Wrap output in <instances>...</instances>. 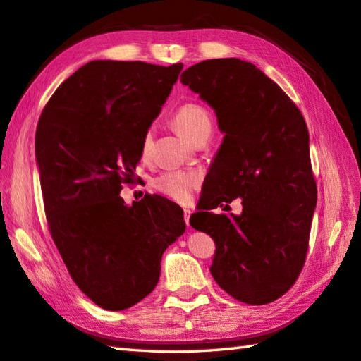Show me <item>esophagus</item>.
<instances>
[{
	"label": "esophagus",
	"mask_w": 361,
	"mask_h": 361,
	"mask_svg": "<svg viewBox=\"0 0 361 361\" xmlns=\"http://www.w3.org/2000/svg\"><path fill=\"white\" fill-rule=\"evenodd\" d=\"M190 216H191V210H188V209L183 210V218H185V224L187 226H190Z\"/></svg>",
	"instance_id": "1"
}]
</instances>
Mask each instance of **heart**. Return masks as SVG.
<instances>
[{
    "label": "heart",
    "mask_w": 361,
    "mask_h": 361,
    "mask_svg": "<svg viewBox=\"0 0 361 361\" xmlns=\"http://www.w3.org/2000/svg\"><path fill=\"white\" fill-rule=\"evenodd\" d=\"M173 124L182 137L188 140L193 138L201 130L212 128V118L209 110L200 102L188 101L183 102L173 115ZM149 149V135L145 134L142 140V148L140 152L146 156ZM201 185V176L196 171L180 170V171H165L159 174L152 180L154 190L170 200L179 204H188L193 200L195 191Z\"/></svg>",
    "instance_id": "heart-1"
}]
</instances>
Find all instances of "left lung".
<instances>
[{"mask_svg": "<svg viewBox=\"0 0 361 361\" xmlns=\"http://www.w3.org/2000/svg\"><path fill=\"white\" fill-rule=\"evenodd\" d=\"M180 82L215 109L224 132L190 224L215 241L210 273L227 294L251 305L273 302L302 271L316 207L304 116L274 80L235 57L196 63ZM237 197L241 216L208 212Z\"/></svg>", "mask_w": 361, "mask_h": 361, "instance_id": "obj_1", "label": "left lung"}]
</instances>
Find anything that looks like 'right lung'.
Returning a JSON list of instances; mask_svg holds the SVG:
<instances>
[{
    "mask_svg": "<svg viewBox=\"0 0 361 361\" xmlns=\"http://www.w3.org/2000/svg\"><path fill=\"white\" fill-rule=\"evenodd\" d=\"M182 63L92 61L63 80L35 132L48 227L73 281L118 312L156 288L165 249L185 232L183 212L156 195L126 205L142 140Z\"/></svg>",
    "mask_w": 361,
    "mask_h": 361,
    "instance_id": "add662e5",
    "label": "right lung"
}]
</instances>
